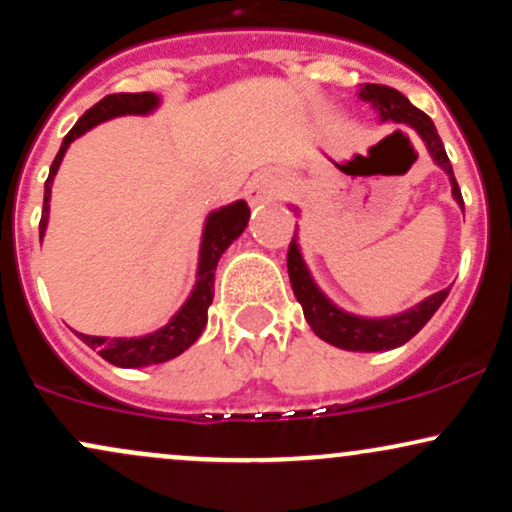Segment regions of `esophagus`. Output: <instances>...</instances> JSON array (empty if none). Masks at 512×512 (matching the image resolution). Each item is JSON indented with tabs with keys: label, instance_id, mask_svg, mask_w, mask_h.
I'll return each instance as SVG.
<instances>
[{
	"label": "esophagus",
	"instance_id": "esophagus-1",
	"mask_svg": "<svg viewBox=\"0 0 512 512\" xmlns=\"http://www.w3.org/2000/svg\"><path fill=\"white\" fill-rule=\"evenodd\" d=\"M279 192H281V182L276 175L257 173L255 178L248 182V187H245V199H248L250 204H264L276 199Z\"/></svg>",
	"mask_w": 512,
	"mask_h": 512
}]
</instances>
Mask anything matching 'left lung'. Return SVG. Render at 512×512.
I'll use <instances>...</instances> for the list:
<instances>
[{
    "label": "left lung",
    "mask_w": 512,
    "mask_h": 512,
    "mask_svg": "<svg viewBox=\"0 0 512 512\" xmlns=\"http://www.w3.org/2000/svg\"><path fill=\"white\" fill-rule=\"evenodd\" d=\"M358 98L373 105L383 122H399V125H407L419 134L421 142L426 144L428 154L433 158V163L448 173L452 197L460 204V209H464L462 192L460 187H457L455 173H452L450 158L445 154V146L440 142L431 117L421 113L419 108H414V105L409 103V98H404L397 88L383 84H363L361 91H358ZM286 267H289L293 296H296V301L303 305V315L305 320H308V325L313 327V332L322 339V342L346 351H368L370 354V351H390L407 344L409 339L431 320L433 313L443 305V301L450 293V289L433 293L426 301H421L419 305H414V308L404 310V313L399 315L361 317L337 308V305L320 291L313 274H310L308 264L303 260L301 248H298V233H293L289 257H286Z\"/></svg>",
    "instance_id": "left-lung-1"
}]
</instances>
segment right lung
Wrapping results in <instances>:
<instances>
[{
	"label": "right lung",
	"instance_id": "obj_1",
	"mask_svg": "<svg viewBox=\"0 0 512 512\" xmlns=\"http://www.w3.org/2000/svg\"><path fill=\"white\" fill-rule=\"evenodd\" d=\"M161 103L156 93H113L98 101L91 110L81 115V120L69 129L64 142L57 151L55 161L50 166V175L45 180V199H43V216H40V240L45 236L50 216V195L52 180H55L57 168H60L69 144L86 134L88 129L101 125L105 120H113L120 115H149L154 113ZM250 221V207L238 199V202L226 204V207L214 209L204 221L202 243H199V262H197V281L192 286V293L182 308L163 325L161 330L144 334V337H91V334H79L84 344L98 351L105 361L120 368H144L154 363H166L170 358L180 356L182 351L190 349L207 325V310L214 301V272L221 255L228 250V245L245 231Z\"/></svg>",
	"mask_w": 512,
	"mask_h": 512
}]
</instances>
